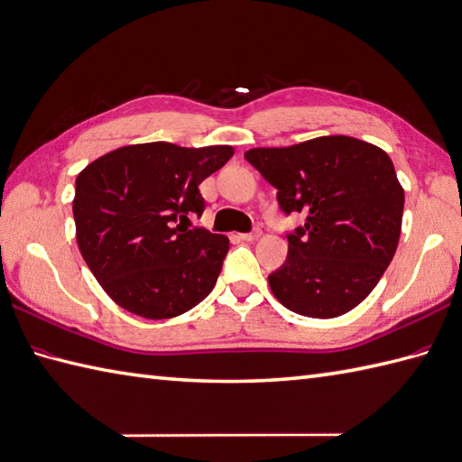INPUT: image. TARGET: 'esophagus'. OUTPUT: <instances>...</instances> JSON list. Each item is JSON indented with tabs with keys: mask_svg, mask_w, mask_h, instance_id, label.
Returning <instances> with one entry per match:
<instances>
[{
	"mask_svg": "<svg viewBox=\"0 0 462 462\" xmlns=\"http://www.w3.org/2000/svg\"><path fill=\"white\" fill-rule=\"evenodd\" d=\"M262 236V230L260 228H255V230H252V232H245V234H240V238L244 240V242H254V240H257Z\"/></svg>",
	"mask_w": 462,
	"mask_h": 462,
	"instance_id": "esophagus-1",
	"label": "esophagus"
}]
</instances>
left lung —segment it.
I'll list each match as a JSON object with an SVG mask.
<instances>
[{
    "label": "left lung",
    "mask_w": 462,
    "mask_h": 462,
    "mask_svg": "<svg viewBox=\"0 0 462 462\" xmlns=\"http://www.w3.org/2000/svg\"><path fill=\"white\" fill-rule=\"evenodd\" d=\"M277 189L285 217L303 226L287 232L289 252L267 275L273 295L297 315L332 319L362 303L400 242L403 189L388 153L346 135L291 147H257L244 155Z\"/></svg>",
    "instance_id": "obj_1"
}]
</instances>
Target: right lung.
<instances>
[{
	"mask_svg": "<svg viewBox=\"0 0 462 462\" xmlns=\"http://www.w3.org/2000/svg\"><path fill=\"white\" fill-rule=\"evenodd\" d=\"M232 155L230 145L139 143L102 155L77 177L79 248L117 305L171 319L208 297L230 244L190 226V217L205 212L200 182Z\"/></svg>",
	"mask_w": 462,
	"mask_h": 462,
	"instance_id": "right-lung-1",
	"label": "right lung"
}]
</instances>
